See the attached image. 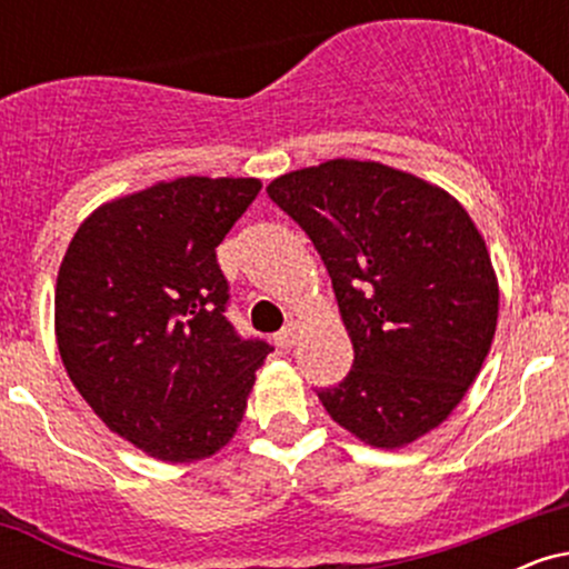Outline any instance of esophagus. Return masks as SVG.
I'll return each mask as SVG.
<instances>
[{"label": "esophagus", "mask_w": 569, "mask_h": 569, "mask_svg": "<svg viewBox=\"0 0 569 569\" xmlns=\"http://www.w3.org/2000/svg\"><path fill=\"white\" fill-rule=\"evenodd\" d=\"M297 339H299L297 323H289L283 331H278V335H276V345L280 350H291L293 345H297Z\"/></svg>", "instance_id": "34e87169"}]
</instances>
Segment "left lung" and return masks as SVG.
Listing matches in <instances>:
<instances>
[{"label": "left lung", "mask_w": 569, "mask_h": 569, "mask_svg": "<svg viewBox=\"0 0 569 569\" xmlns=\"http://www.w3.org/2000/svg\"><path fill=\"white\" fill-rule=\"evenodd\" d=\"M267 192L321 253L356 352L348 377L318 390L331 420L377 449L439 428L498 329V276L466 208L375 160L299 168Z\"/></svg>", "instance_id": "left-lung-1"}]
</instances>
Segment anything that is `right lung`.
<instances>
[{
  "label": "right lung",
  "instance_id": "add662e5",
  "mask_svg": "<svg viewBox=\"0 0 569 569\" xmlns=\"http://www.w3.org/2000/svg\"><path fill=\"white\" fill-rule=\"evenodd\" d=\"M259 179L181 176L101 202L63 253L56 342L69 380L112 433L162 462L232 441L272 348L240 339L217 248Z\"/></svg>",
  "mask_w": 569,
  "mask_h": 569
}]
</instances>
